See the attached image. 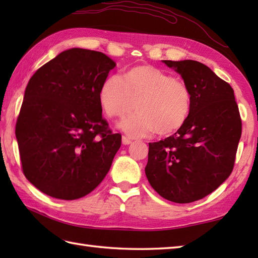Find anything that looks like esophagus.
Returning <instances> with one entry per match:
<instances>
[{"label":"esophagus","mask_w":258,"mask_h":258,"mask_svg":"<svg viewBox=\"0 0 258 258\" xmlns=\"http://www.w3.org/2000/svg\"><path fill=\"white\" fill-rule=\"evenodd\" d=\"M122 143L124 144V145H128V144H131L132 143V141H131L127 136H123L122 138Z\"/></svg>","instance_id":"esophagus-1"}]
</instances>
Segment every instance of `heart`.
Instances as JSON below:
<instances>
[{
  "mask_svg": "<svg viewBox=\"0 0 258 258\" xmlns=\"http://www.w3.org/2000/svg\"><path fill=\"white\" fill-rule=\"evenodd\" d=\"M98 100L108 117H122L117 127L130 138H143L156 131L160 135L176 132L185 124L191 108L188 86L182 80L151 65L131 69L122 80L117 75L105 79Z\"/></svg>",
  "mask_w": 258,
  "mask_h": 258,
  "instance_id": "1",
  "label": "heart"
}]
</instances>
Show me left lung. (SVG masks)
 I'll return each mask as SVG.
<instances>
[{
  "label": "left lung",
  "mask_w": 258,
  "mask_h": 258,
  "mask_svg": "<svg viewBox=\"0 0 258 258\" xmlns=\"http://www.w3.org/2000/svg\"><path fill=\"white\" fill-rule=\"evenodd\" d=\"M163 63L188 86L191 108L176 133L149 143L145 174L164 199L186 204L211 194L231 175L242 119L232 86L205 64L191 59Z\"/></svg>",
  "instance_id": "obj_1"
}]
</instances>
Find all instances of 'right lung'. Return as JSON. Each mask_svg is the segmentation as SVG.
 Returning <instances> with one entry per match:
<instances>
[{
    "instance_id": "right-lung-1",
    "label": "right lung",
    "mask_w": 258,
    "mask_h": 258,
    "mask_svg": "<svg viewBox=\"0 0 258 258\" xmlns=\"http://www.w3.org/2000/svg\"><path fill=\"white\" fill-rule=\"evenodd\" d=\"M115 67L102 52L74 47L30 79L15 135L25 177L42 193L78 200L106 176L122 136L102 117L98 92Z\"/></svg>"
}]
</instances>
